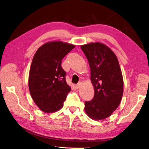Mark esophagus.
<instances>
[{
	"label": "esophagus",
	"instance_id": "obj_1",
	"mask_svg": "<svg viewBox=\"0 0 149 149\" xmlns=\"http://www.w3.org/2000/svg\"><path fill=\"white\" fill-rule=\"evenodd\" d=\"M82 86V82H79L77 84H76L75 85V88L76 89H79L80 87H81Z\"/></svg>",
	"mask_w": 149,
	"mask_h": 149
}]
</instances>
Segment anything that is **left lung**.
<instances>
[{"mask_svg": "<svg viewBox=\"0 0 149 149\" xmlns=\"http://www.w3.org/2000/svg\"><path fill=\"white\" fill-rule=\"evenodd\" d=\"M91 68L94 89L92 100L85 102V111L94 120L111 115L120 105L123 93V79L116 55L101 43L81 46Z\"/></svg>", "mask_w": 149, "mask_h": 149, "instance_id": "left-lung-1", "label": "left lung"}]
</instances>
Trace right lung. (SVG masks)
<instances>
[{
    "mask_svg": "<svg viewBox=\"0 0 149 149\" xmlns=\"http://www.w3.org/2000/svg\"><path fill=\"white\" fill-rule=\"evenodd\" d=\"M75 45L51 41L38 49L29 74V89L37 106L45 113H54L63 107L70 87L65 81L62 60Z\"/></svg>",
    "mask_w": 149,
    "mask_h": 149,
    "instance_id": "obj_1",
    "label": "right lung"
}]
</instances>
